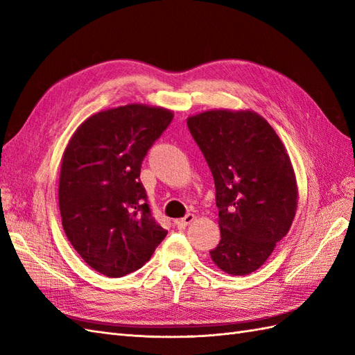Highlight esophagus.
<instances>
[{
  "instance_id": "1",
  "label": "esophagus",
  "mask_w": 355,
  "mask_h": 355,
  "mask_svg": "<svg viewBox=\"0 0 355 355\" xmlns=\"http://www.w3.org/2000/svg\"><path fill=\"white\" fill-rule=\"evenodd\" d=\"M196 220V214H192V213H188L185 218H182V219H179V220H176V227L178 228H185V227H188L189 223H192Z\"/></svg>"
}]
</instances>
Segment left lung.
Segmentation results:
<instances>
[{
    "mask_svg": "<svg viewBox=\"0 0 355 355\" xmlns=\"http://www.w3.org/2000/svg\"><path fill=\"white\" fill-rule=\"evenodd\" d=\"M188 128L216 187L220 241L210 250L219 270L247 275L286 237L297 209V182L287 149L262 115L250 110H209Z\"/></svg>",
    "mask_w": 355,
    "mask_h": 355,
    "instance_id": "8db88e82",
    "label": "left lung"
}]
</instances>
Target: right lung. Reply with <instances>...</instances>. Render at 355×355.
<instances>
[{"label":"right lung","instance_id":"add662e5","mask_svg":"<svg viewBox=\"0 0 355 355\" xmlns=\"http://www.w3.org/2000/svg\"><path fill=\"white\" fill-rule=\"evenodd\" d=\"M173 111L128 103L90 115L62 155L63 231L84 262L106 277L142 268L167 231L146 204L141 167Z\"/></svg>","mask_w":355,"mask_h":355}]
</instances>
